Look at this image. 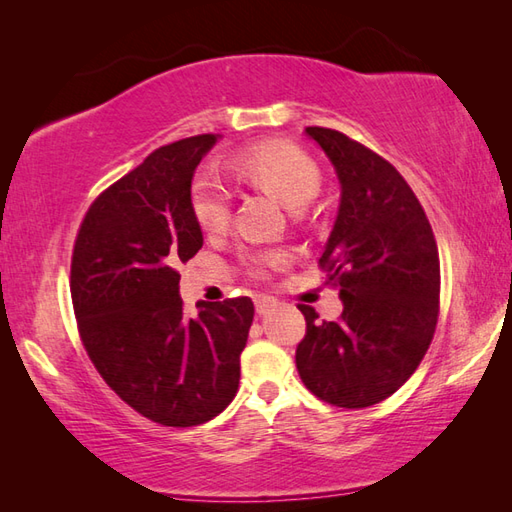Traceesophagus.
<instances>
[{"label":"esophagus","instance_id":"obj_1","mask_svg":"<svg viewBox=\"0 0 512 512\" xmlns=\"http://www.w3.org/2000/svg\"><path fill=\"white\" fill-rule=\"evenodd\" d=\"M277 306V299L268 297V295H259L255 297V308H257V314H266L268 310H273Z\"/></svg>","mask_w":512,"mask_h":512}]
</instances>
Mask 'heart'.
<instances>
[{"instance_id":"1","label":"heart","mask_w":512,"mask_h":512,"mask_svg":"<svg viewBox=\"0 0 512 512\" xmlns=\"http://www.w3.org/2000/svg\"><path fill=\"white\" fill-rule=\"evenodd\" d=\"M235 176L268 191L286 204L290 211H299L321 189V171L306 151L288 143H266L250 147L233 158ZM191 211L206 233H220L231 220L233 193L213 173H200L191 184ZM279 264L277 255L253 259L255 268Z\"/></svg>"}]
</instances>
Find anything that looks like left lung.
<instances>
[{
	"label": "left lung",
	"instance_id": "left-lung-1",
	"mask_svg": "<svg viewBox=\"0 0 512 512\" xmlns=\"http://www.w3.org/2000/svg\"><path fill=\"white\" fill-rule=\"evenodd\" d=\"M306 136L328 156L341 202L319 259L339 286V321L310 306L297 369L314 396L363 409L407 383L438 323L440 259L431 224L405 178L385 158L325 127Z\"/></svg>",
	"mask_w": 512,
	"mask_h": 512
}]
</instances>
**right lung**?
<instances>
[{"instance_id":"add662e5","label":"right lung","mask_w":512,"mask_h":512,"mask_svg":"<svg viewBox=\"0 0 512 512\" xmlns=\"http://www.w3.org/2000/svg\"><path fill=\"white\" fill-rule=\"evenodd\" d=\"M220 138L156 149L96 198L74 242L70 292L85 350L129 407L165 427H195L231 405L255 314L248 297L182 312L176 268L204 244L191 180Z\"/></svg>"}]
</instances>
